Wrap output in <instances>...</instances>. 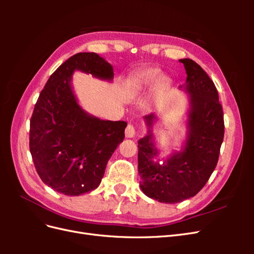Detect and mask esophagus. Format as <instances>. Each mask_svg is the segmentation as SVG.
<instances>
[{
    "mask_svg": "<svg viewBox=\"0 0 254 254\" xmlns=\"http://www.w3.org/2000/svg\"><path fill=\"white\" fill-rule=\"evenodd\" d=\"M135 134V129L133 127V125L129 124L125 130V136L126 137H133Z\"/></svg>",
    "mask_w": 254,
    "mask_h": 254,
    "instance_id": "1",
    "label": "esophagus"
}]
</instances>
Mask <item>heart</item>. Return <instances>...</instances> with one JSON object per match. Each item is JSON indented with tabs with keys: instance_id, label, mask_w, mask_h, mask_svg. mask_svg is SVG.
I'll use <instances>...</instances> for the list:
<instances>
[{
	"instance_id": "b5f03b06",
	"label": "heart",
	"mask_w": 254,
	"mask_h": 254,
	"mask_svg": "<svg viewBox=\"0 0 254 254\" xmlns=\"http://www.w3.org/2000/svg\"><path fill=\"white\" fill-rule=\"evenodd\" d=\"M171 79L166 75H161V70L158 67H147L135 73L130 77L126 83V94L134 97L142 92L150 89L155 84L157 91H162L168 87Z\"/></svg>"
}]
</instances>
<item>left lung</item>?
Returning <instances> with one entry per match:
<instances>
[{"mask_svg": "<svg viewBox=\"0 0 254 254\" xmlns=\"http://www.w3.org/2000/svg\"><path fill=\"white\" fill-rule=\"evenodd\" d=\"M187 81L179 87L188 94L187 133L180 150L160 157L152 129L160 119L157 113L143 118L147 134L137 141V171L143 193L163 203H177L194 197L209 180L217 165L224 141V112L216 87L194 60L180 59Z\"/></svg>", "mask_w": 254, "mask_h": 254, "instance_id": "8db88e82", "label": "left lung"}]
</instances>
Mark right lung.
Returning a JSON list of instances; mask_svg holds the SVG:
<instances>
[{
	"instance_id": "1",
	"label": "right lung",
	"mask_w": 254,
	"mask_h": 254,
	"mask_svg": "<svg viewBox=\"0 0 254 254\" xmlns=\"http://www.w3.org/2000/svg\"><path fill=\"white\" fill-rule=\"evenodd\" d=\"M76 71L112 81L113 66L96 53H78L54 72L30 119L29 149L41 180L54 190L78 196L95 190L125 136L127 123L88 113L76 97Z\"/></svg>"
}]
</instances>
